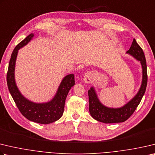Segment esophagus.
<instances>
[{"mask_svg": "<svg viewBox=\"0 0 155 155\" xmlns=\"http://www.w3.org/2000/svg\"><path fill=\"white\" fill-rule=\"evenodd\" d=\"M94 77V74L91 72H87L84 75L83 80L87 83H90L92 81V78Z\"/></svg>", "mask_w": 155, "mask_h": 155, "instance_id": "34e87169", "label": "esophagus"}]
</instances>
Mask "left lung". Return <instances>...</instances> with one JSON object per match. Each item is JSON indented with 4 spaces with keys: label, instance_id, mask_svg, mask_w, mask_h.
Instances as JSON below:
<instances>
[{
    "label": "left lung",
    "instance_id": "1",
    "mask_svg": "<svg viewBox=\"0 0 155 155\" xmlns=\"http://www.w3.org/2000/svg\"><path fill=\"white\" fill-rule=\"evenodd\" d=\"M126 53L134 57L141 64L142 69L141 86L136 95L131 100H129L124 106L117 108H109L102 104L97 97L95 88L91 87L88 91L89 112L91 116L97 121L104 123H116L125 121L136 110L146 91L148 81L146 58L142 49L137 43L135 38L132 42L130 49Z\"/></svg>",
    "mask_w": 155,
    "mask_h": 155
}]
</instances>
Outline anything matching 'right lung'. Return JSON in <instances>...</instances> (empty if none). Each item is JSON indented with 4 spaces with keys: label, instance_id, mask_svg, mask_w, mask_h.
Returning a JSON list of instances; mask_svg holds the SVG:
<instances>
[{
    "label": "right lung",
    "instance_id": "obj_1",
    "mask_svg": "<svg viewBox=\"0 0 155 155\" xmlns=\"http://www.w3.org/2000/svg\"><path fill=\"white\" fill-rule=\"evenodd\" d=\"M34 37L31 33L17 45L13 51L8 68L7 82L8 89L21 113L31 121L40 124H49L62 116L67 95L71 87L74 85V75L70 74L64 77L51 100L47 102L36 103L28 100L19 91L15 79V68L18 51L29 43Z\"/></svg>",
    "mask_w": 155,
    "mask_h": 155
}]
</instances>
